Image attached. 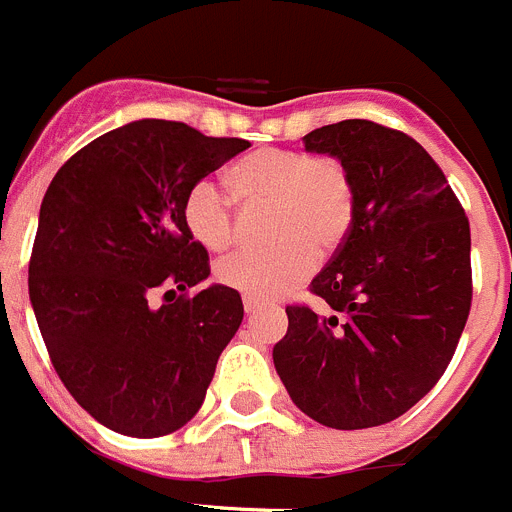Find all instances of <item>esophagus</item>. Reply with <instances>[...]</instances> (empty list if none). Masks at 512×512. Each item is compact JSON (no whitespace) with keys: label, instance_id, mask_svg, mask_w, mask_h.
Instances as JSON below:
<instances>
[{"label":"esophagus","instance_id":"34e87169","mask_svg":"<svg viewBox=\"0 0 512 512\" xmlns=\"http://www.w3.org/2000/svg\"><path fill=\"white\" fill-rule=\"evenodd\" d=\"M262 308H265V303H260V300H255V298H245V313H247V315L260 313Z\"/></svg>","mask_w":512,"mask_h":512}]
</instances>
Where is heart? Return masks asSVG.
Returning a JSON list of instances; mask_svg holds the SVG:
<instances>
[{
	"label": "heart",
	"mask_w": 512,
	"mask_h": 512,
	"mask_svg": "<svg viewBox=\"0 0 512 512\" xmlns=\"http://www.w3.org/2000/svg\"><path fill=\"white\" fill-rule=\"evenodd\" d=\"M232 199L245 212L267 207V250H247L219 262L217 280L250 298H278L303 283L321 255L346 242L356 214L351 171L336 156L293 148H257L227 174ZM186 229L204 250L224 252L240 237L232 202L212 179H199L181 202Z\"/></svg>",
	"instance_id": "heart-1"
}]
</instances>
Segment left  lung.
<instances>
[{"label":"left lung","mask_w":512,"mask_h":512,"mask_svg":"<svg viewBox=\"0 0 512 512\" xmlns=\"http://www.w3.org/2000/svg\"><path fill=\"white\" fill-rule=\"evenodd\" d=\"M303 141L346 164L356 214L310 283L323 310L288 305L272 361L310 419L379 427L427 396L455 356L472 305L470 222L437 161L407 133L351 118Z\"/></svg>","instance_id":"left-lung-1"}]
</instances>
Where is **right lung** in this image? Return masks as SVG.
Returning a JSON list of instances; mask_svg holds the SVG:
<instances>
[{"label":"right lung","instance_id":"1","mask_svg":"<svg viewBox=\"0 0 512 512\" xmlns=\"http://www.w3.org/2000/svg\"><path fill=\"white\" fill-rule=\"evenodd\" d=\"M247 146L143 118L80 148L47 186L32 308L65 389L113 432L151 439L184 427L240 328L237 290L191 293L209 275V255L181 202Z\"/></svg>","mask_w":512,"mask_h":512}]
</instances>
